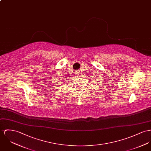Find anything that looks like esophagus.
Returning <instances> with one entry per match:
<instances>
[{
	"label": "esophagus",
	"mask_w": 151,
	"mask_h": 151,
	"mask_svg": "<svg viewBox=\"0 0 151 151\" xmlns=\"http://www.w3.org/2000/svg\"><path fill=\"white\" fill-rule=\"evenodd\" d=\"M75 73H76L77 75H78V74H79V72H78V71H75Z\"/></svg>",
	"instance_id": "1"
}]
</instances>
